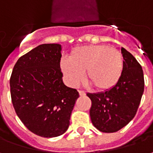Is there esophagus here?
<instances>
[{"instance_id": "1", "label": "esophagus", "mask_w": 153, "mask_h": 153, "mask_svg": "<svg viewBox=\"0 0 153 153\" xmlns=\"http://www.w3.org/2000/svg\"><path fill=\"white\" fill-rule=\"evenodd\" d=\"M79 96L80 97H84L86 95V93L85 92H83V91H79Z\"/></svg>"}]
</instances>
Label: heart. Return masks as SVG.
<instances>
[{"label": "heart", "mask_w": 153, "mask_h": 153, "mask_svg": "<svg viewBox=\"0 0 153 153\" xmlns=\"http://www.w3.org/2000/svg\"><path fill=\"white\" fill-rule=\"evenodd\" d=\"M60 67L67 82L77 87L86 79L94 88L107 91L117 84L123 72V57L120 51L107 45H88L74 48L70 60L63 59Z\"/></svg>", "instance_id": "heart-1"}]
</instances>
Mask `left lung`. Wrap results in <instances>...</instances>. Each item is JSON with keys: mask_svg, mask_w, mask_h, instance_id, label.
<instances>
[{"mask_svg": "<svg viewBox=\"0 0 153 153\" xmlns=\"http://www.w3.org/2000/svg\"><path fill=\"white\" fill-rule=\"evenodd\" d=\"M124 67L113 88L88 93L92 101L90 117L94 127L104 133H114L125 127L136 115L144 91V78L140 64L121 47Z\"/></svg>", "mask_w": 153, "mask_h": 153, "instance_id": "obj_1", "label": "left lung"}]
</instances>
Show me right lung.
<instances>
[{"mask_svg": "<svg viewBox=\"0 0 153 153\" xmlns=\"http://www.w3.org/2000/svg\"><path fill=\"white\" fill-rule=\"evenodd\" d=\"M60 44H42L21 56L10 80L15 112L35 134L53 138L63 134L79 94L65 85L60 70Z\"/></svg>", "mask_w": 153, "mask_h": 153, "instance_id": "right-lung-1", "label": "right lung"}]
</instances>
